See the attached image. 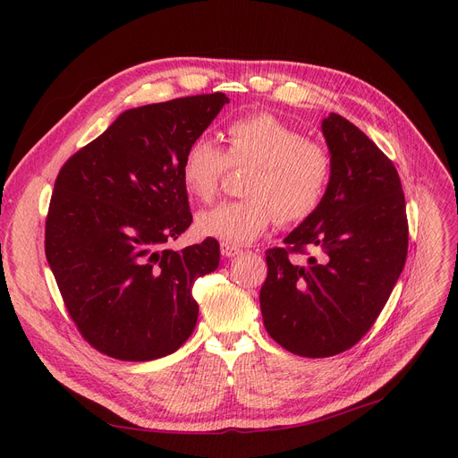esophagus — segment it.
<instances>
[{
	"mask_svg": "<svg viewBox=\"0 0 458 458\" xmlns=\"http://www.w3.org/2000/svg\"><path fill=\"white\" fill-rule=\"evenodd\" d=\"M221 254L225 258H233L237 254H242V249L235 247V245H230V243H221Z\"/></svg>",
	"mask_w": 458,
	"mask_h": 458,
	"instance_id": "34e87169",
	"label": "esophagus"
}]
</instances>
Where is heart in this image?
<instances>
[{
  "label": "heart",
  "instance_id": "1",
  "mask_svg": "<svg viewBox=\"0 0 458 458\" xmlns=\"http://www.w3.org/2000/svg\"><path fill=\"white\" fill-rule=\"evenodd\" d=\"M226 152L200 137L185 148L180 163L189 197L211 200L228 168H250L245 195L197 215L204 237L247 245L276 223H301L323 204L334 173L332 154L323 142L302 133L271 113L239 116L225 128Z\"/></svg>",
  "mask_w": 458,
  "mask_h": 458
}]
</instances>
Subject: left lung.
Wrapping results in <instances>:
<instances>
[{"label":"left lung","instance_id":"obj_1","mask_svg":"<svg viewBox=\"0 0 458 458\" xmlns=\"http://www.w3.org/2000/svg\"><path fill=\"white\" fill-rule=\"evenodd\" d=\"M334 173L319 209L269 249L259 292L271 338L306 358L351 349L373 327L404 267L406 206L394 163L347 118L321 124ZM304 246L322 250L306 267L289 261Z\"/></svg>","mask_w":458,"mask_h":458}]
</instances>
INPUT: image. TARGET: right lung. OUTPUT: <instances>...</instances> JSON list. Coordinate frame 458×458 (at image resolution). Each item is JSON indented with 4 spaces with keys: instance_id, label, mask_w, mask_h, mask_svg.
Instances as JSON below:
<instances>
[{
    "instance_id": "1",
    "label": "right lung",
    "mask_w": 458,
    "mask_h": 458,
    "mask_svg": "<svg viewBox=\"0 0 458 458\" xmlns=\"http://www.w3.org/2000/svg\"><path fill=\"white\" fill-rule=\"evenodd\" d=\"M228 102L215 92L128 109L55 180L46 258L72 321L111 358L173 354L197 327L192 284L219 267V243H165L192 221L182 156Z\"/></svg>"
}]
</instances>
